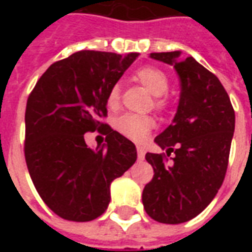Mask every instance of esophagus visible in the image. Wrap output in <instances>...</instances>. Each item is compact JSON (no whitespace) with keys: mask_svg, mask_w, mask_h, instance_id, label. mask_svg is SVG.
Listing matches in <instances>:
<instances>
[{"mask_svg":"<svg viewBox=\"0 0 252 252\" xmlns=\"http://www.w3.org/2000/svg\"><path fill=\"white\" fill-rule=\"evenodd\" d=\"M136 151H137V158H139V160H143L144 159V148L140 147V146H137L136 147Z\"/></svg>","mask_w":252,"mask_h":252,"instance_id":"1","label":"esophagus"}]
</instances>
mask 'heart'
I'll use <instances>...</instances> for the list:
<instances>
[{"mask_svg": "<svg viewBox=\"0 0 252 252\" xmlns=\"http://www.w3.org/2000/svg\"><path fill=\"white\" fill-rule=\"evenodd\" d=\"M135 77L139 79V82L144 85L146 88L157 95L154 105L159 110H166L169 106V99L164 97L163 94L169 89V79L167 75L162 70H159L157 67L144 66L139 68L135 74ZM120 101V86L113 85L110 88L108 97H106V104L109 108H116ZM116 129L126 139H131L133 142L140 143L146 140L148 133L153 131L155 126V120L151 116H140L133 115V113H126L120 116L116 120Z\"/></svg>", "mask_w": 252, "mask_h": 252, "instance_id": "b5f03b06", "label": "heart"}]
</instances>
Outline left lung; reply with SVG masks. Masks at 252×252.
I'll return each mask as SVG.
<instances>
[{
	"label": "left lung",
	"mask_w": 252,
	"mask_h": 252,
	"mask_svg": "<svg viewBox=\"0 0 252 252\" xmlns=\"http://www.w3.org/2000/svg\"><path fill=\"white\" fill-rule=\"evenodd\" d=\"M173 64L181 97L173 124L155 142L166 154H146L154 177L143 190L147 215L164 224H180L200 215L222 185L235 131V110L219 78L180 51L153 52ZM175 158L168 160L169 154Z\"/></svg>",
	"instance_id": "obj_1"
}]
</instances>
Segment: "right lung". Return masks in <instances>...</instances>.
<instances>
[{
	"label": "right lung",
	"instance_id": "right-lung-1",
	"mask_svg": "<svg viewBox=\"0 0 252 252\" xmlns=\"http://www.w3.org/2000/svg\"><path fill=\"white\" fill-rule=\"evenodd\" d=\"M139 54L79 51L52 63L31 92L24 154L31 180L46 205L68 221H90L110 201V184L135 163V144L99 121L106 97ZM98 130L107 142L84 143Z\"/></svg>",
	"mask_w": 252,
	"mask_h": 252
}]
</instances>
